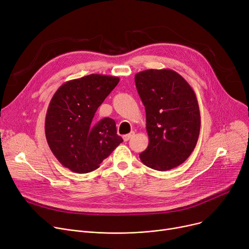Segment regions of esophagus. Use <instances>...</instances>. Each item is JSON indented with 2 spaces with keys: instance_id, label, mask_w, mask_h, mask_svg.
Instances as JSON below:
<instances>
[{
  "instance_id": "obj_1",
  "label": "esophagus",
  "mask_w": 249,
  "mask_h": 249,
  "mask_svg": "<svg viewBox=\"0 0 249 249\" xmlns=\"http://www.w3.org/2000/svg\"><path fill=\"white\" fill-rule=\"evenodd\" d=\"M134 135V132H131V133H129V134H126V135H124L123 136V139H124V141H128L130 138H131L132 136Z\"/></svg>"
}]
</instances>
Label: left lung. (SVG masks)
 <instances>
[{"instance_id": "left-lung-1", "label": "left lung", "mask_w": 249, "mask_h": 249, "mask_svg": "<svg viewBox=\"0 0 249 249\" xmlns=\"http://www.w3.org/2000/svg\"><path fill=\"white\" fill-rule=\"evenodd\" d=\"M135 84L146 112L147 148L141 161L165 172L184 162L198 142L201 116L192 87L177 71L147 70L135 74Z\"/></svg>"}]
</instances>
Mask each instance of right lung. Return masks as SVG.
I'll list each match as a JSON object with an SVG mask.
<instances>
[{
  "mask_svg": "<svg viewBox=\"0 0 249 249\" xmlns=\"http://www.w3.org/2000/svg\"><path fill=\"white\" fill-rule=\"evenodd\" d=\"M119 81L118 76L89 74L64 83L52 97L45 117L46 140L57 160L71 172L95 171L123 142L111 118L93 122Z\"/></svg>",
  "mask_w": 249,
  "mask_h": 249,
  "instance_id": "obj_1",
  "label": "right lung"
}]
</instances>
